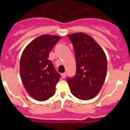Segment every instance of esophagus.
<instances>
[{
	"instance_id": "1",
	"label": "esophagus",
	"mask_w": 130,
	"mask_h": 130,
	"mask_svg": "<svg viewBox=\"0 0 130 130\" xmlns=\"http://www.w3.org/2000/svg\"><path fill=\"white\" fill-rule=\"evenodd\" d=\"M61 76L63 77V79H65V77H66V73H63L61 74Z\"/></svg>"
}]
</instances>
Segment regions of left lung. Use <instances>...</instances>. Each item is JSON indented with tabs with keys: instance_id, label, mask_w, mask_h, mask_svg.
<instances>
[{
	"instance_id": "left-lung-1",
	"label": "left lung",
	"mask_w": 130,
	"mask_h": 130,
	"mask_svg": "<svg viewBox=\"0 0 130 130\" xmlns=\"http://www.w3.org/2000/svg\"><path fill=\"white\" fill-rule=\"evenodd\" d=\"M73 46L76 61V74L67 78L72 94L87 101L100 92L107 75V60L103 49L90 36L85 33L67 36Z\"/></svg>"
}]
</instances>
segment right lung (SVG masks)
<instances>
[{
    "label": "right lung",
    "mask_w": 130,
    "mask_h": 130,
    "mask_svg": "<svg viewBox=\"0 0 130 130\" xmlns=\"http://www.w3.org/2000/svg\"><path fill=\"white\" fill-rule=\"evenodd\" d=\"M60 39L58 36H40L27 44L21 54V81L27 92L36 101H46L55 94L60 75L55 71L48 55Z\"/></svg>",
    "instance_id": "add662e5"
}]
</instances>
